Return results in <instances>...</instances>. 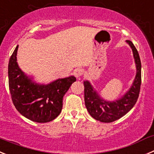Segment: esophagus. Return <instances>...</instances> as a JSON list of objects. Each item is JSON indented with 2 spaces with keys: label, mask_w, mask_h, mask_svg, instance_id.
Listing matches in <instances>:
<instances>
[{
  "label": "esophagus",
  "mask_w": 154,
  "mask_h": 154,
  "mask_svg": "<svg viewBox=\"0 0 154 154\" xmlns=\"http://www.w3.org/2000/svg\"><path fill=\"white\" fill-rule=\"evenodd\" d=\"M83 73H84V71L82 69H76L74 72V74L76 78H79L80 76L82 75Z\"/></svg>",
  "instance_id": "esophagus-1"
}]
</instances>
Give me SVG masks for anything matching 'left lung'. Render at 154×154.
Segmentation results:
<instances>
[{
    "mask_svg": "<svg viewBox=\"0 0 154 154\" xmlns=\"http://www.w3.org/2000/svg\"><path fill=\"white\" fill-rule=\"evenodd\" d=\"M133 51L137 73L131 87L124 96L114 101H105L99 96L88 81L84 82L85 104L93 118L105 123H110L125 115L136 104L141 84V63L139 53L131 41L127 40Z\"/></svg>",
    "mask_w": 154,
    "mask_h": 154,
    "instance_id": "obj_1",
    "label": "left lung"
}]
</instances>
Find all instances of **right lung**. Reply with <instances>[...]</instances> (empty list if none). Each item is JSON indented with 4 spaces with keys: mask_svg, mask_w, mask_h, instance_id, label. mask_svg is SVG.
Segmentation results:
<instances>
[{
    "mask_svg": "<svg viewBox=\"0 0 154 154\" xmlns=\"http://www.w3.org/2000/svg\"><path fill=\"white\" fill-rule=\"evenodd\" d=\"M18 46L8 65V79L11 98L23 116L38 123H46L59 116L63 98L75 77L59 79L48 85L36 84L20 69L17 63Z\"/></svg>",
    "mask_w": 154,
    "mask_h": 154,
    "instance_id": "add662e5",
    "label": "right lung"
}]
</instances>
